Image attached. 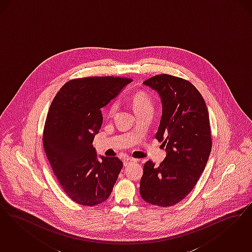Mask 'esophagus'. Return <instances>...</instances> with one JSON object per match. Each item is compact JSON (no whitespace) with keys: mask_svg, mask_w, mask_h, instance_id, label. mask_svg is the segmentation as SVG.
<instances>
[{"mask_svg":"<svg viewBox=\"0 0 252 252\" xmlns=\"http://www.w3.org/2000/svg\"><path fill=\"white\" fill-rule=\"evenodd\" d=\"M134 162H136L135 159L126 158V159H124V161H123V164H124V166H127V165H129V164H131V163H134Z\"/></svg>","mask_w":252,"mask_h":252,"instance_id":"esophagus-1","label":"esophagus"}]
</instances>
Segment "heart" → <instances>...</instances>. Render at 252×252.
Returning <instances> with one entry per match:
<instances>
[{
    "mask_svg": "<svg viewBox=\"0 0 252 252\" xmlns=\"http://www.w3.org/2000/svg\"><path fill=\"white\" fill-rule=\"evenodd\" d=\"M131 103L133 106V109L135 113H141V112H146V111H154V101L153 98H151L150 95L144 92H139L136 93L131 99ZM119 108V103L117 101H114L110 104L106 116L108 119H112Z\"/></svg>",
    "mask_w": 252,
    "mask_h": 252,
    "instance_id": "heart-1",
    "label": "heart"
}]
</instances>
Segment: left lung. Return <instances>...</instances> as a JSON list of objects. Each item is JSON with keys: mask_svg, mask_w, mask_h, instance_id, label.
Returning a JSON list of instances; mask_svg holds the SVG:
<instances>
[{"mask_svg": "<svg viewBox=\"0 0 252 252\" xmlns=\"http://www.w3.org/2000/svg\"><path fill=\"white\" fill-rule=\"evenodd\" d=\"M143 84L161 97L163 114L155 138L163 142L166 156L158 166L145 163L139 191L148 203L169 207L192 191L207 164L212 150L208 110L186 79L159 74Z\"/></svg>", "mask_w": 252, "mask_h": 252, "instance_id": "left-lung-1", "label": "left lung"}]
</instances>
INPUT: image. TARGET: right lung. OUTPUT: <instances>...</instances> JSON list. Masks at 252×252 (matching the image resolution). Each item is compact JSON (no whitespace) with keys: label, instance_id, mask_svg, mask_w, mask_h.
<instances>
[{"label":"right lung","instance_id":"right-lung-1","mask_svg":"<svg viewBox=\"0 0 252 252\" xmlns=\"http://www.w3.org/2000/svg\"><path fill=\"white\" fill-rule=\"evenodd\" d=\"M126 77L73 79L60 88L45 121L43 147L59 185L78 204L94 206L112 193L123 164L97 158L93 139L102 124L100 108L131 83Z\"/></svg>","mask_w":252,"mask_h":252}]
</instances>
